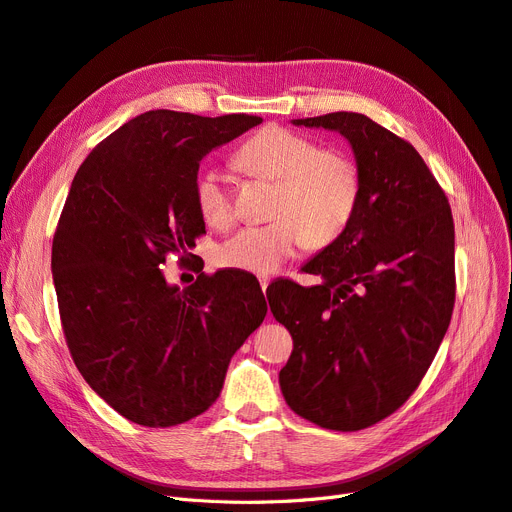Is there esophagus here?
Here are the masks:
<instances>
[{"label":"esophagus","mask_w":512,"mask_h":512,"mask_svg":"<svg viewBox=\"0 0 512 512\" xmlns=\"http://www.w3.org/2000/svg\"><path fill=\"white\" fill-rule=\"evenodd\" d=\"M258 283H260V288H262V292H267V288H269V283H271V277H267V275H260V277H258Z\"/></svg>","instance_id":"1"}]
</instances>
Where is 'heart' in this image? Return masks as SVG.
Returning <instances> with one entry per match:
<instances>
[{
    "instance_id": "1",
    "label": "heart",
    "mask_w": 512,
    "mask_h": 512,
    "mask_svg": "<svg viewBox=\"0 0 512 512\" xmlns=\"http://www.w3.org/2000/svg\"><path fill=\"white\" fill-rule=\"evenodd\" d=\"M237 166L275 185L273 222L248 227L224 241L216 260L222 267L271 275L306 243L323 248L340 237L359 201L361 174L353 157L319 149L315 140L285 128H267L235 155ZM195 203L210 227L233 224L231 193L214 170L195 178Z\"/></svg>"
}]
</instances>
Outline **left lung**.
Instances as JSON below:
<instances>
[{
	"mask_svg": "<svg viewBox=\"0 0 512 512\" xmlns=\"http://www.w3.org/2000/svg\"><path fill=\"white\" fill-rule=\"evenodd\" d=\"M292 124L349 140L361 191L340 237L302 267L321 283L271 285V313L294 340L281 393L304 420L361 431L410 399L439 351L456 300L454 218L420 153L370 117Z\"/></svg>",
	"mask_w": 512,
	"mask_h": 512,
	"instance_id": "left-lung-1",
	"label": "left lung"
}]
</instances>
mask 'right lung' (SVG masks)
I'll use <instances>...</instances> for the list:
<instances>
[{"mask_svg":"<svg viewBox=\"0 0 512 512\" xmlns=\"http://www.w3.org/2000/svg\"><path fill=\"white\" fill-rule=\"evenodd\" d=\"M262 124L256 115L147 111L92 149L52 241V277L71 357L92 391L124 418L166 428L218 399L235 351L267 315L260 283L239 271L199 273L180 290L161 264L206 233L199 161Z\"/></svg>","mask_w":512,"mask_h":512,"instance_id":"1","label":"right lung"}]
</instances>
